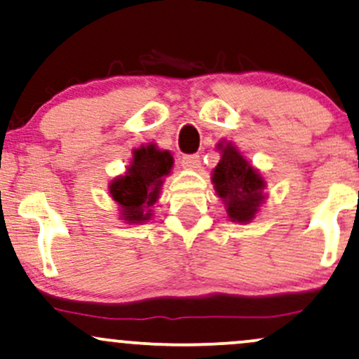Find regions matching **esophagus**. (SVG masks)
<instances>
[{"label":"esophagus","instance_id":"esophagus-1","mask_svg":"<svg viewBox=\"0 0 359 359\" xmlns=\"http://www.w3.org/2000/svg\"><path fill=\"white\" fill-rule=\"evenodd\" d=\"M184 168H189V170H196V168L201 167V156L199 155H184L180 158Z\"/></svg>","mask_w":359,"mask_h":359}]
</instances>
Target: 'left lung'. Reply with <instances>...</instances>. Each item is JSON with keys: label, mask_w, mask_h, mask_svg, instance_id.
I'll return each instance as SVG.
<instances>
[{"label": "left lung", "mask_w": 359, "mask_h": 359, "mask_svg": "<svg viewBox=\"0 0 359 359\" xmlns=\"http://www.w3.org/2000/svg\"><path fill=\"white\" fill-rule=\"evenodd\" d=\"M221 160L214 167V191L224 204L229 221L248 224L258 216L266 201V180L231 142L217 143Z\"/></svg>", "instance_id": "left-lung-1"}]
</instances>
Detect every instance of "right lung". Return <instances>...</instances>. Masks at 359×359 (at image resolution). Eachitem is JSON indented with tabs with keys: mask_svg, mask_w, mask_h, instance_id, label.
<instances>
[{
	"mask_svg": "<svg viewBox=\"0 0 359 359\" xmlns=\"http://www.w3.org/2000/svg\"><path fill=\"white\" fill-rule=\"evenodd\" d=\"M131 162L125 174L116 175L108 185L111 199L118 204V216L125 224H145L154 216V205L160 199L163 180L172 174L174 156L160 150L154 142L131 151Z\"/></svg>",
	"mask_w": 359,
	"mask_h": 359,
	"instance_id": "obj_1",
	"label": "right lung"
}]
</instances>
